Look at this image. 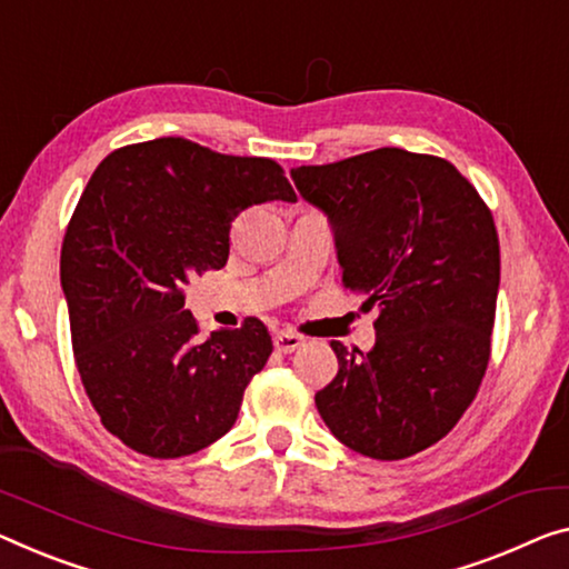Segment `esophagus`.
<instances>
[{
	"label": "esophagus",
	"instance_id": "34e87169",
	"mask_svg": "<svg viewBox=\"0 0 569 569\" xmlns=\"http://www.w3.org/2000/svg\"><path fill=\"white\" fill-rule=\"evenodd\" d=\"M302 343H305V338L292 333V330H277V333H274V348L279 353H292Z\"/></svg>",
	"mask_w": 569,
	"mask_h": 569
}]
</instances>
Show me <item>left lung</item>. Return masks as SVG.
<instances>
[{
    "label": "left lung",
    "instance_id": "8db88e82",
    "mask_svg": "<svg viewBox=\"0 0 569 569\" xmlns=\"http://www.w3.org/2000/svg\"><path fill=\"white\" fill-rule=\"evenodd\" d=\"M292 180L333 226L346 290L379 310L369 353L330 340L338 373L315 395L322 422L366 458L422 452L466 415L491 358V208L456 164L399 147L302 164Z\"/></svg>",
    "mask_w": 569,
    "mask_h": 569
}]
</instances>
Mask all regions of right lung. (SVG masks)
<instances>
[{"label":"right lung","mask_w":569,"mask_h":569,"mask_svg":"<svg viewBox=\"0 0 569 569\" xmlns=\"http://www.w3.org/2000/svg\"><path fill=\"white\" fill-rule=\"evenodd\" d=\"M267 200H297L274 160L182 137L119 147L91 174L60 249V284L86 395L127 448L172 460L233 427L272 336L247 318L198 338L182 287L226 264L233 218Z\"/></svg>","instance_id":"1"}]
</instances>
